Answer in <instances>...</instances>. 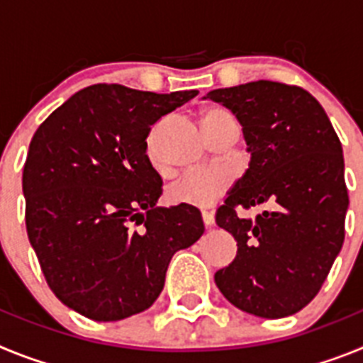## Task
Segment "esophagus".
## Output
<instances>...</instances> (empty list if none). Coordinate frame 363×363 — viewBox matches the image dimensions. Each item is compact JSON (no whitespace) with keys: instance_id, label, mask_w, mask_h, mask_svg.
I'll return each mask as SVG.
<instances>
[{"instance_id":"esophagus-1","label":"esophagus","mask_w":363,"mask_h":363,"mask_svg":"<svg viewBox=\"0 0 363 363\" xmlns=\"http://www.w3.org/2000/svg\"><path fill=\"white\" fill-rule=\"evenodd\" d=\"M201 220H203V225L207 227V229L214 225V216H213V213H201Z\"/></svg>"}]
</instances>
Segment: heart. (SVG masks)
I'll return each instance as SVG.
<instances>
[{
    "mask_svg": "<svg viewBox=\"0 0 363 363\" xmlns=\"http://www.w3.org/2000/svg\"><path fill=\"white\" fill-rule=\"evenodd\" d=\"M233 118L227 111L220 107H209L201 112V123L203 129L209 130L213 125ZM158 133L160 125L152 127L147 136L145 150L147 158L154 167H158ZM230 187V178L223 172H200V174H187L176 179L174 184L167 187V200L172 205H185L194 209H207L216 203L227 189Z\"/></svg>",
    "mask_w": 363,
    "mask_h": 363,
    "instance_id": "b5f03b06",
    "label": "heart"
}]
</instances>
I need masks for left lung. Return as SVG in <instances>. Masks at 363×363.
<instances>
[{
    "instance_id": "obj_1",
    "label": "left lung",
    "mask_w": 363,
    "mask_h": 363,
    "mask_svg": "<svg viewBox=\"0 0 363 363\" xmlns=\"http://www.w3.org/2000/svg\"><path fill=\"white\" fill-rule=\"evenodd\" d=\"M205 98L233 111L251 152L249 169L216 213L238 252L214 281L245 313L291 316L318 294L344 245L342 143L322 105L301 86L259 79ZM265 201L273 211L255 220L235 213Z\"/></svg>"
}]
</instances>
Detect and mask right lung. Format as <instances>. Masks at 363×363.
Here are the masks:
<instances>
[{
	"instance_id": "right-lung-1",
	"label": "right lung",
	"mask_w": 363,
	"mask_h": 363,
	"mask_svg": "<svg viewBox=\"0 0 363 363\" xmlns=\"http://www.w3.org/2000/svg\"><path fill=\"white\" fill-rule=\"evenodd\" d=\"M196 94L91 85L32 136L28 240L52 293L86 318L116 322L149 309L174 252L203 234L194 207H156L162 178L145 150L150 125Z\"/></svg>"
}]
</instances>
